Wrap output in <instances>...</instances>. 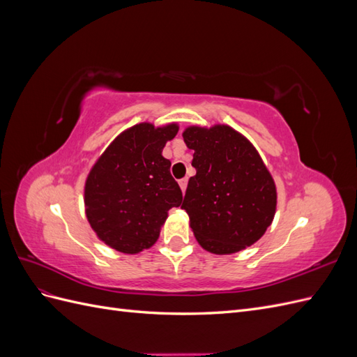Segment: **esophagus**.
Wrapping results in <instances>:
<instances>
[{"instance_id":"obj_1","label":"esophagus","mask_w":357,"mask_h":357,"mask_svg":"<svg viewBox=\"0 0 357 357\" xmlns=\"http://www.w3.org/2000/svg\"><path fill=\"white\" fill-rule=\"evenodd\" d=\"M178 185H180L181 192L185 193V192H186V188H188V178H181V180L178 181Z\"/></svg>"}]
</instances>
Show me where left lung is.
<instances>
[{"mask_svg":"<svg viewBox=\"0 0 357 357\" xmlns=\"http://www.w3.org/2000/svg\"><path fill=\"white\" fill-rule=\"evenodd\" d=\"M183 139L193 150L185 201L197 241L214 255L255 244L273 223L275 183L248 139L226 125L189 126Z\"/></svg>","mask_w":357,"mask_h":357,"instance_id":"1","label":"left lung"}]
</instances>
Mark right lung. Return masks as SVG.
<instances>
[{
	"label": "right lung",
	"mask_w": 357,
	"mask_h": 357,
	"mask_svg": "<svg viewBox=\"0 0 357 357\" xmlns=\"http://www.w3.org/2000/svg\"><path fill=\"white\" fill-rule=\"evenodd\" d=\"M177 132V123H138L116 137L92 167L84 185L86 218L114 250L134 255L152 247L168 210L181 204L171 162L162 156Z\"/></svg>",
	"instance_id": "1"
}]
</instances>
